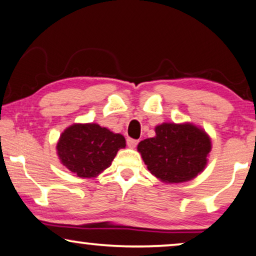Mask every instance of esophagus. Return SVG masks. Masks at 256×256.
I'll list each match as a JSON object with an SVG mask.
<instances>
[{
  "mask_svg": "<svg viewBox=\"0 0 256 256\" xmlns=\"http://www.w3.org/2000/svg\"><path fill=\"white\" fill-rule=\"evenodd\" d=\"M138 140H134V138H127V146H129V148H135V146H138Z\"/></svg>",
  "mask_w": 256,
  "mask_h": 256,
  "instance_id": "obj_1",
  "label": "esophagus"
}]
</instances>
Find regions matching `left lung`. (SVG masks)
<instances>
[{
	"label": "left lung",
	"instance_id": "obj_1",
	"mask_svg": "<svg viewBox=\"0 0 256 256\" xmlns=\"http://www.w3.org/2000/svg\"><path fill=\"white\" fill-rule=\"evenodd\" d=\"M156 136L143 140L138 150L154 176L166 183H182L204 170L211 141L194 124H163Z\"/></svg>",
	"mask_w": 256,
	"mask_h": 256
}]
</instances>
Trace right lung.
Masks as SVG:
<instances>
[{"instance_id": "1", "label": "right lung", "mask_w": 256, "mask_h": 256, "mask_svg": "<svg viewBox=\"0 0 256 256\" xmlns=\"http://www.w3.org/2000/svg\"><path fill=\"white\" fill-rule=\"evenodd\" d=\"M126 140L96 124H73L57 144L62 163L78 177H94L110 166Z\"/></svg>"}]
</instances>
